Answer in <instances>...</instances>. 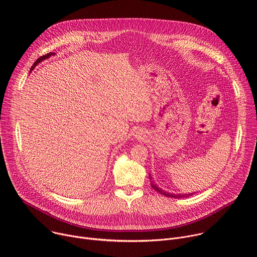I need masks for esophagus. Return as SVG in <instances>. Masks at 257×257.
Masks as SVG:
<instances>
[{"instance_id": "1", "label": "esophagus", "mask_w": 257, "mask_h": 257, "mask_svg": "<svg viewBox=\"0 0 257 257\" xmlns=\"http://www.w3.org/2000/svg\"><path fill=\"white\" fill-rule=\"evenodd\" d=\"M137 138H141V136H140V133L139 132H136V135H135Z\"/></svg>"}]
</instances>
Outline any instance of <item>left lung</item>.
Masks as SVG:
<instances>
[{"instance_id": "obj_1", "label": "left lung", "mask_w": 257, "mask_h": 257, "mask_svg": "<svg viewBox=\"0 0 257 257\" xmlns=\"http://www.w3.org/2000/svg\"><path fill=\"white\" fill-rule=\"evenodd\" d=\"M150 179H151V184H152V187H153L156 191H158L159 193H161V194H163V195H165V196L172 197V198H183V197H189V196H191V195H193V194H194V192H193V193H188V194H175V193H169V192H166L165 190H162L161 188H159L157 184H155L154 181L152 180V176H151V174H150Z\"/></svg>"}]
</instances>
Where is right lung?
Listing matches in <instances>:
<instances>
[{
    "instance_id": "obj_1",
    "label": "right lung",
    "mask_w": 257,
    "mask_h": 257,
    "mask_svg": "<svg viewBox=\"0 0 257 257\" xmlns=\"http://www.w3.org/2000/svg\"><path fill=\"white\" fill-rule=\"evenodd\" d=\"M53 55H55V53H49V54H47V55H45V56H42V57H40L38 60H36L35 62H34V64L32 65V67H31V69H30V71H32L33 69H34V67L38 65L39 63H41L42 61H44V60H46V59H48V58H50L51 56H53Z\"/></svg>"
}]
</instances>
